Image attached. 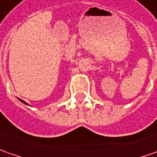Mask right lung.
<instances>
[{
	"label": "right lung",
	"instance_id": "right-lung-1",
	"mask_svg": "<svg viewBox=\"0 0 157 157\" xmlns=\"http://www.w3.org/2000/svg\"><path fill=\"white\" fill-rule=\"evenodd\" d=\"M18 99H19V98H18ZM19 100L21 101L22 103H24V104H26V105H29V104H28V103H27L26 101H23V100H21V99H19Z\"/></svg>",
	"mask_w": 157,
	"mask_h": 157
}]
</instances>
